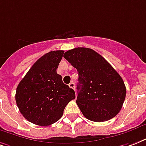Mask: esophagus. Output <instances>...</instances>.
Here are the masks:
<instances>
[{
	"mask_svg": "<svg viewBox=\"0 0 146 146\" xmlns=\"http://www.w3.org/2000/svg\"><path fill=\"white\" fill-rule=\"evenodd\" d=\"M69 86H70V88H71V89H73V90H75V83H73V82H71V83L69 84Z\"/></svg>",
	"mask_w": 146,
	"mask_h": 146,
	"instance_id": "esophagus-1",
	"label": "esophagus"
}]
</instances>
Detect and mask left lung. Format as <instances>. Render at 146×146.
I'll use <instances>...</instances> for the list:
<instances>
[{
    "label": "left lung",
    "instance_id": "1",
    "mask_svg": "<svg viewBox=\"0 0 146 146\" xmlns=\"http://www.w3.org/2000/svg\"><path fill=\"white\" fill-rule=\"evenodd\" d=\"M63 57L77 70L76 104L89 120L105 122L119 113L126 89L123 80L102 56L92 49L76 47Z\"/></svg>",
    "mask_w": 146,
    "mask_h": 146
}]
</instances>
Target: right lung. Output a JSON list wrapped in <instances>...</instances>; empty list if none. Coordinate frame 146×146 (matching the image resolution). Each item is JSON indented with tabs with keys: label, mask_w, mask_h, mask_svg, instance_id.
Listing matches in <instances>:
<instances>
[{
	"label": "right lung",
	"mask_w": 146,
	"mask_h": 146,
	"mask_svg": "<svg viewBox=\"0 0 146 146\" xmlns=\"http://www.w3.org/2000/svg\"><path fill=\"white\" fill-rule=\"evenodd\" d=\"M64 51L54 50L44 54L33 63L17 87V105L27 120L47 126L57 122L75 92L63 83L56 73Z\"/></svg>",
	"instance_id": "add662e5"
}]
</instances>
